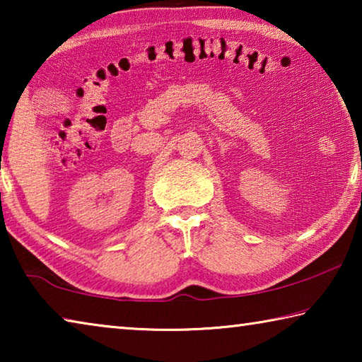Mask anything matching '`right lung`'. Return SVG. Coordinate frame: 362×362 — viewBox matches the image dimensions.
Returning a JSON list of instances; mask_svg holds the SVG:
<instances>
[{
    "mask_svg": "<svg viewBox=\"0 0 362 362\" xmlns=\"http://www.w3.org/2000/svg\"><path fill=\"white\" fill-rule=\"evenodd\" d=\"M0 169H1V168H0Z\"/></svg>",
    "mask_w": 362,
    "mask_h": 362,
    "instance_id": "obj_1",
    "label": "right lung"
}]
</instances>
